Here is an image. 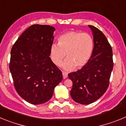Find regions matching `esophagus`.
<instances>
[{
	"label": "esophagus",
	"mask_w": 126,
	"mask_h": 126,
	"mask_svg": "<svg viewBox=\"0 0 126 126\" xmlns=\"http://www.w3.org/2000/svg\"><path fill=\"white\" fill-rule=\"evenodd\" d=\"M62 75H63V78L65 79L67 77V73L66 72H62Z\"/></svg>",
	"instance_id": "1"
}]
</instances>
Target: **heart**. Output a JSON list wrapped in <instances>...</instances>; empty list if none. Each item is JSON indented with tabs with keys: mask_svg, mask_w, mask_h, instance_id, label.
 Listing matches in <instances>:
<instances>
[{
	"mask_svg": "<svg viewBox=\"0 0 126 126\" xmlns=\"http://www.w3.org/2000/svg\"><path fill=\"white\" fill-rule=\"evenodd\" d=\"M94 42L87 33L70 31L62 34L58 38V44L53 43L50 47L52 61L59 65L67 55V59L61 64L65 70L70 71L81 68L90 61L93 53Z\"/></svg>",
	"mask_w": 126,
	"mask_h": 126,
	"instance_id": "b5f03b06",
	"label": "heart"
}]
</instances>
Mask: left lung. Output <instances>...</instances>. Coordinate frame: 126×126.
<instances>
[{"label": "left lung", "instance_id": "8db88e82", "mask_svg": "<svg viewBox=\"0 0 126 126\" xmlns=\"http://www.w3.org/2000/svg\"><path fill=\"white\" fill-rule=\"evenodd\" d=\"M88 26L93 33L94 42L92 57L81 69L68 74L73 81L71 97L76 102L83 105L95 102L105 93L113 66L112 47L106 36L97 28Z\"/></svg>", "mask_w": 126, "mask_h": 126}]
</instances>
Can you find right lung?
<instances>
[{
  "label": "right lung",
  "mask_w": 126,
  "mask_h": 126,
  "mask_svg": "<svg viewBox=\"0 0 126 126\" xmlns=\"http://www.w3.org/2000/svg\"><path fill=\"white\" fill-rule=\"evenodd\" d=\"M55 28L33 24L18 38L11 51L9 69L17 93L33 105L48 102L62 81V72L51 59Z\"/></svg>",
  "instance_id": "1"
}]
</instances>
